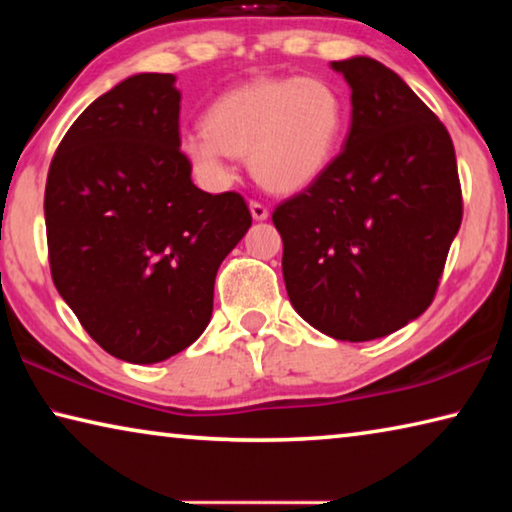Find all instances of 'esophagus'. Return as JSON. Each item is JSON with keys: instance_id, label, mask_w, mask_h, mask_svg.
Returning <instances> with one entry per match:
<instances>
[{"instance_id": "esophagus-1", "label": "esophagus", "mask_w": 512, "mask_h": 512, "mask_svg": "<svg viewBox=\"0 0 512 512\" xmlns=\"http://www.w3.org/2000/svg\"><path fill=\"white\" fill-rule=\"evenodd\" d=\"M250 214H253L255 221H266L268 219V207L259 201H250Z\"/></svg>"}]
</instances>
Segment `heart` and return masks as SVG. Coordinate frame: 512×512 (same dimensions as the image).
I'll list each match as a JSON object with an SVG mask.
<instances>
[{"label":"heart","mask_w":512,"mask_h":512,"mask_svg":"<svg viewBox=\"0 0 512 512\" xmlns=\"http://www.w3.org/2000/svg\"><path fill=\"white\" fill-rule=\"evenodd\" d=\"M203 124L180 137V151L201 176L223 183L232 178V155H248L259 185L291 194L332 164L345 128V103L323 79H257L214 99Z\"/></svg>","instance_id":"obj_1"}]
</instances>
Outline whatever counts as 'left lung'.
Masks as SVG:
<instances>
[{"mask_svg": "<svg viewBox=\"0 0 512 512\" xmlns=\"http://www.w3.org/2000/svg\"><path fill=\"white\" fill-rule=\"evenodd\" d=\"M332 69L352 90L350 133L273 223L293 309L318 332L361 343L431 305L463 201L452 137L418 94L375 58Z\"/></svg>", "mask_w": 512, "mask_h": 512, "instance_id": "1", "label": "left lung"}]
</instances>
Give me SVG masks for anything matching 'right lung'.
<instances>
[{
    "label": "right lung",
    "mask_w": 512,
    "mask_h": 512,
    "mask_svg": "<svg viewBox=\"0 0 512 512\" xmlns=\"http://www.w3.org/2000/svg\"><path fill=\"white\" fill-rule=\"evenodd\" d=\"M178 117L176 76H128L81 112L47 176L56 289L128 363L169 359L205 332L216 271L253 223L237 192L192 183Z\"/></svg>",
    "instance_id": "right-lung-1"
}]
</instances>
